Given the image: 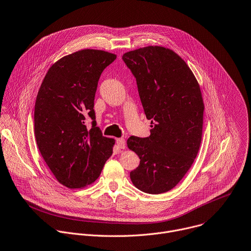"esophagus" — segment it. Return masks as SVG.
<instances>
[{"label": "esophagus", "mask_w": 251, "mask_h": 251, "mask_svg": "<svg viewBox=\"0 0 251 251\" xmlns=\"http://www.w3.org/2000/svg\"><path fill=\"white\" fill-rule=\"evenodd\" d=\"M116 144H117V147L119 149H125L126 148V142L123 138H119L116 140Z\"/></svg>", "instance_id": "1"}]
</instances>
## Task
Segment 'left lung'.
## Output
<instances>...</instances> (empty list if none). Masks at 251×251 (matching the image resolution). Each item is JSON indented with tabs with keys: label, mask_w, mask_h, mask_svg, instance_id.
<instances>
[{
	"label": "left lung",
	"mask_w": 251,
	"mask_h": 251,
	"mask_svg": "<svg viewBox=\"0 0 251 251\" xmlns=\"http://www.w3.org/2000/svg\"><path fill=\"white\" fill-rule=\"evenodd\" d=\"M123 61L136 77L140 100L151 120V135L131 136L127 146L140 157L130 173L143 192H168L183 178L198 153L204 103L199 83L173 50L147 46L129 51Z\"/></svg>",
	"instance_id": "left-lung-1"
}]
</instances>
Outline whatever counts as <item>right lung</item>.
<instances>
[{"instance_id": "obj_1", "label": "right lung", "mask_w": 251, "mask_h": 251, "mask_svg": "<svg viewBox=\"0 0 251 251\" xmlns=\"http://www.w3.org/2000/svg\"><path fill=\"white\" fill-rule=\"evenodd\" d=\"M115 59V54L96 49L67 55L50 67L38 91L36 143L56 179L68 188L94 183L112 154L115 141L97 127L94 106L100 75Z\"/></svg>"}]
</instances>
